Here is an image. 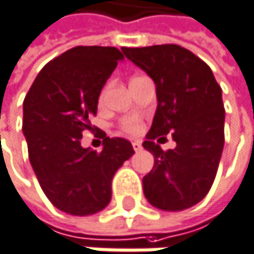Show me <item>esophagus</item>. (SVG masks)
<instances>
[{
  "label": "esophagus",
  "instance_id": "34e87169",
  "mask_svg": "<svg viewBox=\"0 0 254 254\" xmlns=\"http://www.w3.org/2000/svg\"><path fill=\"white\" fill-rule=\"evenodd\" d=\"M132 147H134V150H135V152L141 150V141H138V140H134V141H132Z\"/></svg>",
  "mask_w": 254,
  "mask_h": 254
}]
</instances>
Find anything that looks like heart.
<instances>
[{
  "instance_id": "heart-1",
  "label": "heart",
  "mask_w": 254,
  "mask_h": 254,
  "mask_svg": "<svg viewBox=\"0 0 254 254\" xmlns=\"http://www.w3.org/2000/svg\"><path fill=\"white\" fill-rule=\"evenodd\" d=\"M135 78H138V77H135ZM132 80H134V78H132ZM105 92H107V86H105V87L101 90V93H99V102H101V104H102L104 99H105ZM119 126H120V129H122L123 132L131 134V135H135V134H138V132L141 131V128H143V122H141V117H140V116H126V117H123V119L120 120Z\"/></svg>"
}]
</instances>
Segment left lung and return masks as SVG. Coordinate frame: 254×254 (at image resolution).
<instances>
[{"label":"left lung","instance_id":"8db88e82","mask_svg":"<svg viewBox=\"0 0 254 254\" xmlns=\"http://www.w3.org/2000/svg\"><path fill=\"white\" fill-rule=\"evenodd\" d=\"M122 50L156 84L158 108L143 143L155 165L143 179L144 195L156 208L186 210L205 198L217 174L225 144L222 87L211 68L179 44ZM167 133L176 149L162 151L154 143Z\"/></svg>","mask_w":254,"mask_h":254}]
</instances>
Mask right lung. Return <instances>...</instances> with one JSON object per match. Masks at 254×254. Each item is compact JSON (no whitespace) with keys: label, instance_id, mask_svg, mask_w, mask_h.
Wrapping results in <instances>:
<instances>
[{"label":"right lung","instance_id":"add662e5","mask_svg":"<svg viewBox=\"0 0 254 254\" xmlns=\"http://www.w3.org/2000/svg\"><path fill=\"white\" fill-rule=\"evenodd\" d=\"M120 59L116 47H72L43 66L23 99L22 131L32 170L49 201L72 216L105 208L114 173L134 155L128 140L102 131L101 152L80 144L83 131L95 128L90 117Z\"/></svg>","mask_w":254,"mask_h":254}]
</instances>
